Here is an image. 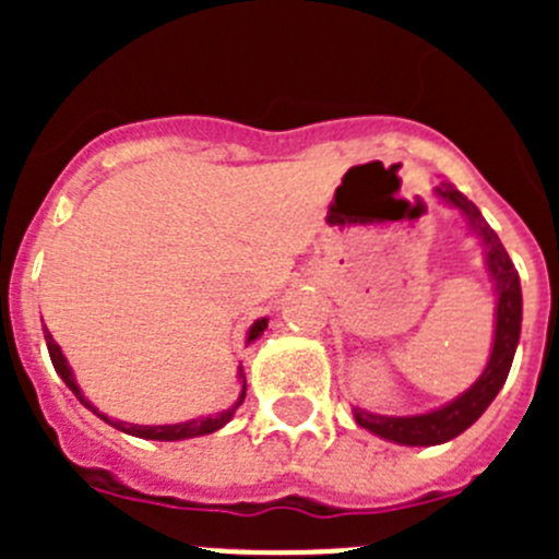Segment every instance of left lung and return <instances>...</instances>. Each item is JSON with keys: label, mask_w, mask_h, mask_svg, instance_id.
I'll return each instance as SVG.
<instances>
[{"label": "left lung", "mask_w": 559, "mask_h": 559, "mask_svg": "<svg viewBox=\"0 0 559 559\" xmlns=\"http://www.w3.org/2000/svg\"><path fill=\"white\" fill-rule=\"evenodd\" d=\"M437 195L453 210H459L467 218L471 229L481 237V243L487 246V271L496 280V294H498V308H496V338H492V353L484 372L478 380L464 394L451 400L448 406L433 408L428 414H414V417H386V414H372L364 408H353L355 423L367 431L378 433V437L397 442V445H442L448 439L459 437L462 431L476 423L487 406H490L496 394L501 392L503 380L510 374L512 358H515L518 338H521V313H523V299H521V280L512 265L510 254L501 246L496 231L490 224L481 218V212L473 201H467L462 192L453 185H439Z\"/></svg>", "instance_id": "1"}]
</instances>
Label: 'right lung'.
<instances>
[{"label":"right lung","instance_id":"1","mask_svg":"<svg viewBox=\"0 0 559 559\" xmlns=\"http://www.w3.org/2000/svg\"><path fill=\"white\" fill-rule=\"evenodd\" d=\"M265 328H269V319H257V322L251 324V330H249V341H254L257 335H263ZM44 341H47V349H49V358H52V367H56V372L61 374L63 383H67V386L78 394V400H81L83 406L92 408V412H95L100 419H106L108 426L120 428V431L131 433V437L159 439V442H176V439L204 437V433H212V431H218V428H224L226 423H229V419L235 417L237 406H240V403H243V397H246V374H243V367H240L237 378H240V383H243V392H240V397H237L235 406L226 408V412H221V414H212V417L190 419V423H176V426H133V423H120V419H108L106 414L97 412V408L92 406V403H88L86 397H83V392H81V386H78L75 374H72V367H69V364H67V358H63L61 347H58L56 338H52V333H49L47 328H44Z\"/></svg>","mask_w":559,"mask_h":559}]
</instances>
